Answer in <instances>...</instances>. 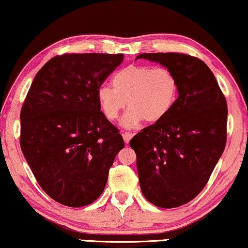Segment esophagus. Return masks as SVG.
<instances>
[{"label": "esophagus", "mask_w": 248, "mask_h": 248, "mask_svg": "<svg viewBox=\"0 0 248 248\" xmlns=\"http://www.w3.org/2000/svg\"><path fill=\"white\" fill-rule=\"evenodd\" d=\"M132 137H133V133H131V132H124V133H123V139L125 141V143L130 142V140L132 139Z\"/></svg>", "instance_id": "obj_1"}]
</instances>
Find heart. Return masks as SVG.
<instances>
[{
    "instance_id": "1",
    "label": "heart",
    "mask_w": 248,
    "mask_h": 248,
    "mask_svg": "<svg viewBox=\"0 0 248 248\" xmlns=\"http://www.w3.org/2000/svg\"><path fill=\"white\" fill-rule=\"evenodd\" d=\"M111 84L112 88H99V106L109 121H116L125 106H130L122 118V125L126 128L136 127L143 121H163L179 95L178 77L166 67L127 66L114 74Z\"/></svg>"
}]
</instances>
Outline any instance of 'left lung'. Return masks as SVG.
Wrapping results in <instances>:
<instances>
[{"instance_id": "left-lung-1", "label": "left lung", "mask_w": 248, "mask_h": 248, "mask_svg": "<svg viewBox=\"0 0 248 248\" xmlns=\"http://www.w3.org/2000/svg\"><path fill=\"white\" fill-rule=\"evenodd\" d=\"M178 77L179 96L163 121L144 127L130 146L137 154L141 191L148 202L174 208L192 201L210 179L227 142L228 108L204 61L185 53H142Z\"/></svg>"}]
</instances>
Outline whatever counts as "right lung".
<instances>
[{"label": "right lung", "instance_id": "add662e5", "mask_svg": "<svg viewBox=\"0 0 248 248\" xmlns=\"http://www.w3.org/2000/svg\"><path fill=\"white\" fill-rule=\"evenodd\" d=\"M121 53H68L35 76L20 111V147L41 188L69 207L104 191L123 138L100 110L96 92Z\"/></svg>", "mask_w": 248, "mask_h": 248}]
</instances>
